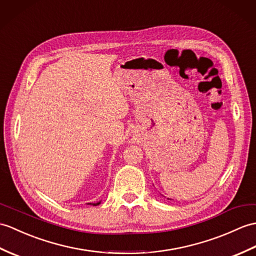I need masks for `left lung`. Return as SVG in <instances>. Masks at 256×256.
I'll use <instances>...</instances> for the list:
<instances>
[{
  "instance_id": "left-lung-1",
  "label": "left lung",
  "mask_w": 256,
  "mask_h": 256,
  "mask_svg": "<svg viewBox=\"0 0 256 256\" xmlns=\"http://www.w3.org/2000/svg\"><path fill=\"white\" fill-rule=\"evenodd\" d=\"M168 200H169V198H168Z\"/></svg>"
}]
</instances>
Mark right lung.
<instances>
[{
  "label": "right lung",
  "instance_id": "1",
  "mask_svg": "<svg viewBox=\"0 0 256 256\" xmlns=\"http://www.w3.org/2000/svg\"><path fill=\"white\" fill-rule=\"evenodd\" d=\"M99 204H100V203H97V204H92V203H90V205H94V206H96V205H99Z\"/></svg>",
  "mask_w": 256,
  "mask_h": 256
}]
</instances>
